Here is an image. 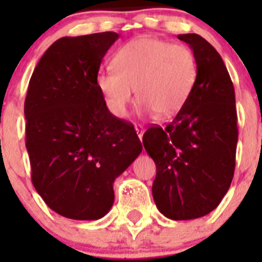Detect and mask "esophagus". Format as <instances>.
Wrapping results in <instances>:
<instances>
[{
    "instance_id": "obj_1",
    "label": "esophagus",
    "mask_w": 262,
    "mask_h": 262,
    "mask_svg": "<svg viewBox=\"0 0 262 262\" xmlns=\"http://www.w3.org/2000/svg\"><path fill=\"white\" fill-rule=\"evenodd\" d=\"M135 129H136V133H138L139 139H140V140H142L143 134H144V127H143L142 124H136V126H135Z\"/></svg>"
}]
</instances>
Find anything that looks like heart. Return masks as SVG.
I'll list each match as a JSON object with an SVG mask.
<instances>
[{
	"mask_svg": "<svg viewBox=\"0 0 262 262\" xmlns=\"http://www.w3.org/2000/svg\"><path fill=\"white\" fill-rule=\"evenodd\" d=\"M114 71L101 72L97 88L115 117L123 118L133 89L143 110L170 117L181 110L193 90L198 64L193 51L157 38H138L115 52Z\"/></svg>",
	"mask_w": 262,
	"mask_h": 262,
	"instance_id": "b5f03b06",
	"label": "heart"
}]
</instances>
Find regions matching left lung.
Instances as JSON below:
<instances>
[{
	"mask_svg": "<svg viewBox=\"0 0 262 262\" xmlns=\"http://www.w3.org/2000/svg\"><path fill=\"white\" fill-rule=\"evenodd\" d=\"M178 39L190 46L198 76L190 96L165 128L143 135L156 164L152 195L173 221L205 216L223 200L235 172L237 114L235 89L221 55L198 34Z\"/></svg>",
	"mask_w": 262,
	"mask_h": 262,
	"instance_id": "left-lung-1",
	"label": "left lung"
}]
</instances>
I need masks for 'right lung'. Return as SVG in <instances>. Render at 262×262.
I'll list each match as a JSON object with an SVG mask.
<instances>
[{"instance_id":"1","label":"right lung","mask_w":262,"mask_h":262,"mask_svg":"<svg viewBox=\"0 0 262 262\" xmlns=\"http://www.w3.org/2000/svg\"><path fill=\"white\" fill-rule=\"evenodd\" d=\"M117 32L64 36L45 52L29 82L25 117L31 181L61 216L97 221L114 203L115 178L140 155L134 126L108 111L97 88Z\"/></svg>"}]
</instances>
